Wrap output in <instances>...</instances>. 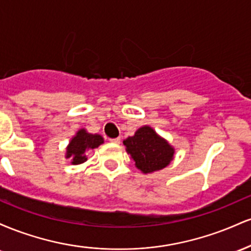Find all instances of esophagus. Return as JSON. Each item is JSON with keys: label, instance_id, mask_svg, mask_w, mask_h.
I'll list each match as a JSON object with an SVG mask.
<instances>
[{"label": "esophagus", "instance_id": "34e87169", "mask_svg": "<svg viewBox=\"0 0 251 251\" xmlns=\"http://www.w3.org/2000/svg\"><path fill=\"white\" fill-rule=\"evenodd\" d=\"M109 142L114 143V144H119V143H120V138H119V137H117V138H111V139H109Z\"/></svg>", "mask_w": 251, "mask_h": 251}]
</instances>
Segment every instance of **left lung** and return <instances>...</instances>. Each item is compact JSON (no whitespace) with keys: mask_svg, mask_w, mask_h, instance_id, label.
I'll use <instances>...</instances> for the list:
<instances>
[{"mask_svg":"<svg viewBox=\"0 0 251 251\" xmlns=\"http://www.w3.org/2000/svg\"><path fill=\"white\" fill-rule=\"evenodd\" d=\"M124 145L144 174L162 170L174 159V149L150 126L140 127L133 137L124 140Z\"/></svg>","mask_w":251,"mask_h":251,"instance_id":"obj_1","label":"left lung"}]
</instances>
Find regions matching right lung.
I'll use <instances>...</instances> for the list:
<instances>
[{"mask_svg": "<svg viewBox=\"0 0 251 251\" xmlns=\"http://www.w3.org/2000/svg\"><path fill=\"white\" fill-rule=\"evenodd\" d=\"M103 143L101 135L89 134L85 129H80L75 137L71 140L67 148L66 158H72V164L77 165L87 160L86 151L89 149H96Z\"/></svg>", "mask_w": 251, "mask_h": 251, "instance_id": "1", "label": "right lung"}]
</instances>
